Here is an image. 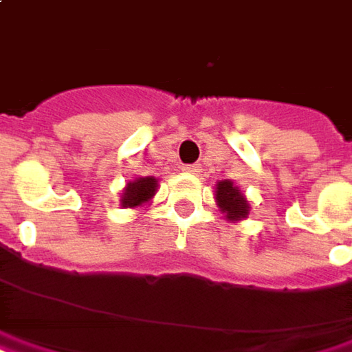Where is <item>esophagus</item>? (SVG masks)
I'll use <instances>...</instances> for the list:
<instances>
[{
  "label": "esophagus",
  "instance_id": "34e87169",
  "mask_svg": "<svg viewBox=\"0 0 352 352\" xmlns=\"http://www.w3.org/2000/svg\"><path fill=\"white\" fill-rule=\"evenodd\" d=\"M183 171L185 173H199V165H183Z\"/></svg>",
  "mask_w": 352,
  "mask_h": 352
}]
</instances>
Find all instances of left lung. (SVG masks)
Segmentation results:
<instances>
[{"mask_svg":"<svg viewBox=\"0 0 352 352\" xmlns=\"http://www.w3.org/2000/svg\"><path fill=\"white\" fill-rule=\"evenodd\" d=\"M216 200H218V206L222 208V212H226L230 220L248 218L249 202L232 181H220L216 185Z\"/></svg>","mask_w":352,"mask_h":352,"instance_id":"left-lung-1","label":"left lung"}]
</instances>
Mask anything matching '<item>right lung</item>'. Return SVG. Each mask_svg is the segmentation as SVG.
I'll return each instance as SVG.
<instances>
[{
  "label": "right lung",
  "mask_w": 352,
  "mask_h": 352,
  "mask_svg": "<svg viewBox=\"0 0 352 352\" xmlns=\"http://www.w3.org/2000/svg\"><path fill=\"white\" fill-rule=\"evenodd\" d=\"M155 187H157V181L153 177H140L136 181H130L126 188H124L120 204L126 206V208L140 206V204L148 202L155 195Z\"/></svg>",
  "instance_id": "obj_1"
}]
</instances>
